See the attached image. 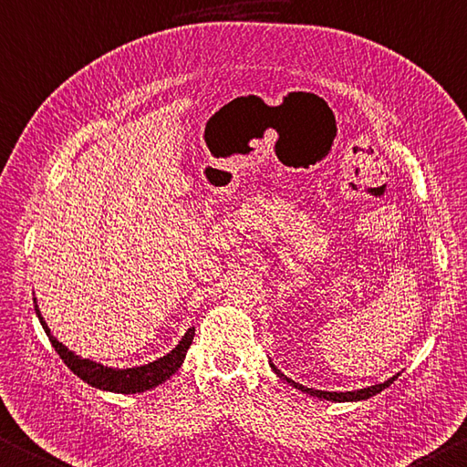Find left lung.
<instances>
[{"instance_id": "obj_1", "label": "left lung", "mask_w": 467, "mask_h": 467, "mask_svg": "<svg viewBox=\"0 0 467 467\" xmlns=\"http://www.w3.org/2000/svg\"><path fill=\"white\" fill-rule=\"evenodd\" d=\"M271 367H273V371L279 375L281 379L289 381L293 388H297V389L304 391V394H309V396H316V398H322V400H330V402H358V400H367V398H371L375 394H379V391L386 389L388 386H391V383H394L396 378H398V375H394V378H389L388 381H383V383H378V386L363 388V389H357V391H322V389H312V388L301 386V383L291 381L287 375H283L273 363H271Z\"/></svg>"}]
</instances>
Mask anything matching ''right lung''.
<instances>
[{"label":"right lung","mask_w":467,"mask_h":467,"mask_svg":"<svg viewBox=\"0 0 467 467\" xmlns=\"http://www.w3.org/2000/svg\"><path fill=\"white\" fill-rule=\"evenodd\" d=\"M35 309H36L40 324H43V328L47 332V337L51 338L57 355L63 358V363L67 365L79 379H84L92 388L114 391V394H139V391L151 389L155 386H160V383H163L166 379H170L171 375L180 369V365L184 363L186 350L192 345V338H194V328H188L182 340L176 345V348L170 350L166 357H160L158 361L147 363L141 367H130V369H112V367H104L100 363L89 361V358L78 357L73 350L65 347L63 342L53 338L51 330H48L47 322L43 320V316H40V312H38V306H35Z\"/></svg>","instance_id":"1"}]
</instances>
